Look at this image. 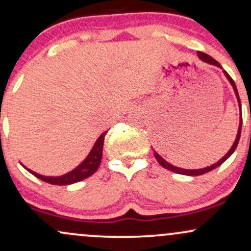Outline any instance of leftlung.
I'll list each match as a JSON object with an SVG mask.
<instances>
[{
  "label": "left lung",
  "mask_w": 251,
  "mask_h": 251,
  "mask_svg": "<svg viewBox=\"0 0 251 251\" xmlns=\"http://www.w3.org/2000/svg\"><path fill=\"white\" fill-rule=\"evenodd\" d=\"M197 54H198V57H200V60H201V61H203V62L208 63V65H212V66H216V67L221 68L222 72H223V74H224V75H226V80H227V81L230 82V85L232 86V89H234V92H235L236 99H237V102H238V108H240V125H238L237 134H236V139H235V142H234V144H232V146H231V148H230L229 151H227L226 153L224 154L223 157H222L221 159L218 160L217 163L212 164V165H210V166H206V168H203V169H194V170H189V169H181V168H178V166H175V165H172V164H170L169 162H166V160L164 159V158L162 157V155H160V154H158L157 152H155L154 150H153V154H154L155 159L158 160V163H159L160 165H162L164 169H166V170H170V171L175 172V174L185 175V176H201V175H204V174H206V172H210V171H212V170H214V169L218 168V166L222 165V164H223L224 162H226V160L227 159V158L230 157V155H231L232 153H234V151H235V150H236V148H237V145H238V142H240V137H241V129H242V109H241V100H240V96H238L237 87H236V85H235L234 80H232L231 77H230L229 74H227L226 72L224 71L223 68H222V66L220 65V63H218L217 61H216L215 59H212L211 56H209L208 54H205V53H201V51H198Z\"/></svg>",
  "instance_id": "1"
}]
</instances>
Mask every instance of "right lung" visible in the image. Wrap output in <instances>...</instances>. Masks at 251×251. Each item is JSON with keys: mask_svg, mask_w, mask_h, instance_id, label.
<instances>
[{"mask_svg": "<svg viewBox=\"0 0 251 251\" xmlns=\"http://www.w3.org/2000/svg\"><path fill=\"white\" fill-rule=\"evenodd\" d=\"M106 133H107V131H105L103 133L100 134V137L98 138L97 142L94 143L93 148L89 151L87 157H86L75 169H73L72 171L67 172V174L62 176H43L36 174L33 170L25 168L22 163L21 165L24 166L28 172H30L31 175H34L35 177L39 178V179L46 181V183L53 184V185H70V184L77 183V181L91 177V176L99 169V165L100 163H101L102 158L103 140H105Z\"/></svg>", "mask_w": 251, "mask_h": 251, "instance_id": "add662e5", "label": "right lung"}]
</instances>
